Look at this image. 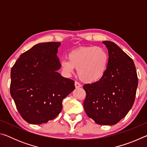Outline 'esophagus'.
I'll list each match as a JSON object with an SVG mask.
<instances>
[{
  "label": "esophagus",
  "mask_w": 147,
  "mask_h": 147,
  "mask_svg": "<svg viewBox=\"0 0 147 147\" xmlns=\"http://www.w3.org/2000/svg\"><path fill=\"white\" fill-rule=\"evenodd\" d=\"M74 86H75V88H80V87L82 86L81 84H80L79 82H75V83H74Z\"/></svg>",
  "instance_id": "1"
}]
</instances>
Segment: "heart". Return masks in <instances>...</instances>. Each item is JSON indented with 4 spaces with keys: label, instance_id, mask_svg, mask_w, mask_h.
Listing matches in <instances>:
<instances>
[{
    "label": "heart",
    "instance_id": "heart-1",
    "mask_svg": "<svg viewBox=\"0 0 147 147\" xmlns=\"http://www.w3.org/2000/svg\"><path fill=\"white\" fill-rule=\"evenodd\" d=\"M108 54L104 49L90 46L80 47L68 54V59L61 62L62 70L67 74H77L82 81L86 83L96 82L102 78L108 63Z\"/></svg>",
    "mask_w": 147,
    "mask_h": 147
}]
</instances>
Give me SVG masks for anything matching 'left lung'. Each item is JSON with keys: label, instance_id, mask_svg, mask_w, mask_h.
<instances>
[{"label": "left lung", "instance_id": "obj_1", "mask_svg": "<svg viewBox=\"0 0 147 147\" xmlns=\"http://www.w3.org/2000/svg\"><path fill=\"white\" fill-rule=\"evenodd\" d=\"M102 43L108 50V66L100 80L84 86V108L96 124L114 125L132 107L138 79L132 59L113 42Z\"/></svg>", "mask_w": 147, "mask_h": 147}]
</instances>
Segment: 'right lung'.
<instances>
[{
	"instance_id": "obj_1",
	"label": "right lung",
	"mask_w": 147,
	"mask_h": 147,
	"mask_svg": "<svg viewBox=\"0 0 147 147\" xmlns=\"http://www.w3.org/2000/svg\"><path fill=\"white\" fill-rule=\"evenodd\" d=\"M59 42L36 45L22 54L11 70L10 94L27 123H46L62 109V101L74 89L73 80L62 76L57 57Z\"/></svg>"
}]
</instances>
